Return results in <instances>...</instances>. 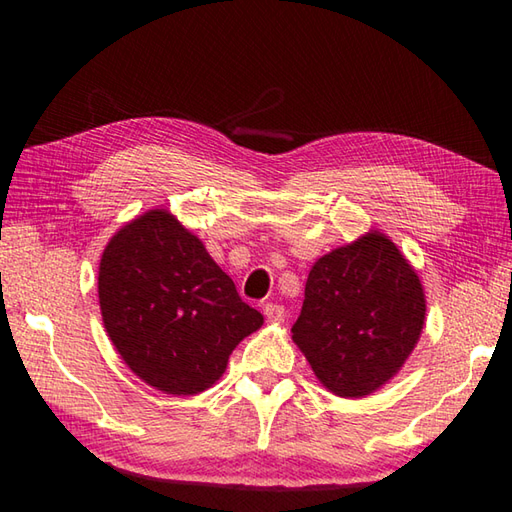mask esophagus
I'll return each mask as SVG.
<instances>
[{"instance_id":"esophagus-1","label":"esophagus","mask_w":512,"mask_h":512,"mask_svg":"<svg viewBox=\"0 0 512 512\" xmlns=\"http://www.w3.org/2000/svg\"><path fill=\"white\" fill-rule=\"evenodd\" d=\"M264 315H266L268 322L280 324V322H284V318H286V311H284V306L268 302V304H264Z\"/></svg>"}]
</instances>
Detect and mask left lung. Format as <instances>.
<instances>
[{
    "instance_id": "obj_1",
    "label": "left lung",
    "mask_w": 512,
    "mask_h": 512,
    "mask_svg": "<svg viewBox=\"0 0 512 512\" xmlns=\"http://www.w3.org/2000/svg\"><path fill=\"white\" fill-rule=\"evenodd\" d=\"M425 324V293L392 239L371 230L313 264L293 342L320 383L362 398L389 383Z\"/></svg>"
}]
</instances>
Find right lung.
<instances>
[{
  "label": "right lung",
  "mask_w": 512,
  "mask_h": 512,
  "mask_svg": "<svg viewBox=\"0 0 512 512\" xmlns=\"http://www.w3.org/2000/svg\"><path fill=\"white\" fill-rule=\"evenodd\" d=\"M98 300L125 365L174 396L215 385L232 349L264 324L201 239L161 208L109 239L98 268Z\"/></svg>",
  "instance_id": "right-lung-1"
}]
</instances>
